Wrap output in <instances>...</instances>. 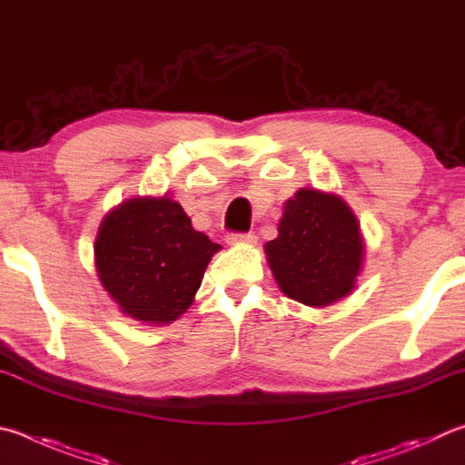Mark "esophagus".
Returning a JSON list of instances; mask_svg holds the SVG:
<instances>
[{
    "label": "esophagus",
    "mask_w": 465,
    "mask_h": 465,
    "mask_svg": "<svg viewBox=\"0 0 465 465\" xmlns=\"http://www.w3.org/2000/svg\"><path fill=\"white\" fill-rule=\"evenodd\" d=\"M254 233H230L227 235V243H254Z\"/></svg>",
    "instance_id": "obj_1"
}]
</instances>
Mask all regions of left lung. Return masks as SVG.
Returning a JSON list of instances; mask_svg holds the SVG:
<instances>
[{"instance_id": "obj_1", "label": "left lung", "mask_w": 465, "mask_h": 465, "mask_svg": "<svg viewBox=\"0 0 465 465\" xmlns=\"http://www.w3.org/2000/svg\"><path fill=\"white\" fill-rule=\"evenodd\" d=\"M364 248L358 217L340 195L299 189L284 203L278 238L266 242L264 252L286 297L327 307L353 291Z\"/></svg>"}]
</instances>
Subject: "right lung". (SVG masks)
I'll list each match as a JSON object with an SVG mask.
<instances>
[{"mask_svg": "<svg viewBox=\"0 0 465 465\" xmlns=\"http://www.w3.org/2000/svg\"><path fill=\"white\" fill-rule=\"evenodd\" d=\"M97 276L125 317L166 325L191 307L219 243L191 225L168 195L109 211L95 238Z\"/></svg>", "mask_w": 465, "mask_h": 465, "instance_id": "add662e5", "label": "right lung"}]
</instances>
